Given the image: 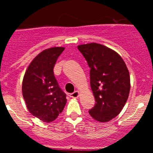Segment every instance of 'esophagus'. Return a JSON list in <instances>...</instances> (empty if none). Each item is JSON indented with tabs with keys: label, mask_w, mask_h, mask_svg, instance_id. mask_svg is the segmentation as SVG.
Returning <instances> with one entry per match:
<instances>
[{
	"label": "esophagus",
	"mask_w": 153,
	"mask_h": 153,
	"mask_svg": "<svg viewBox=\"0 0 153 153\" xmlns=\"http://www.w3.org/2000/svg\"><path fill=\"white\" fill-rule=\"evenodd\" d=\"M70 97H72V98H78L79 97V92L78 91H74V93H70Z\"/></svg>",
	"instance_id": "esophagus-1"
}]
</instances>
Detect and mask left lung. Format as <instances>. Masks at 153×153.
<instances>
[{
  "label": "left lung",
  "instance_id": "1",
  "mask_svg": "<svg viewBox=\"0 0 153 153\" xmlns=\"http://www.w3.org/2000/svg\"><path fill=\"white\" fill-rule=\"evenodd\" d=\"M90 68V86L96 103L89 113L98 122L117 117L125 106L130 90L129 70L122 57L100 44L77 47Z\"/></svg>",
  "mask_w": 153,
  "mask_h": 153
}]
</instances>
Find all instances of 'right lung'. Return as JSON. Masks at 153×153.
I'll return each mask as SVG.
<instances>
[{"label":"right lung","instance_id":"1","mask_svg":"<svg viewBox=\"0 0 153 153\" xmlns=\"http://www.w3.org/2000/svg\"><path fill=\"white\" fill-rule=\"evenodd\" d=\"M64 47H51L40 53L30 63L22 83V93L31 114L45 123L56 120L67 103L53 67Z\"/></svg>","mask_w":153,"mask_h":153}]
</instances>
